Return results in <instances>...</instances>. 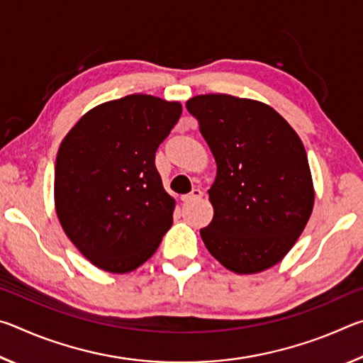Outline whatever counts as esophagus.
I'll return each instance as SVG.
<instances>
[{"instance_id": "1", "label": "esophagus", "mask_w": 363, "mask_h": 363, "mask_svg": "<svg viewBox=\"0 0 363 363\" xmlns=\"http://www.w3.org/2000/svg\"><path fill=\"white\" fill-rule=\"evenodd\" d=\"M201 196H203V192H201L200 189H194L190 194L182 195V201H186V203H189V201L199 200V199H201Z\"/></svg>"}]
</instances>
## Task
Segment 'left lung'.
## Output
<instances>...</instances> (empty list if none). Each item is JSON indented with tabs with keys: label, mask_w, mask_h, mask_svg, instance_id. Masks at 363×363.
<instances>
[{
	"label": "left lung",
	"mask_w": 363,
	"mask_h": 363,
	"mask_svg": "<svg viewBox=\"0 0 363 363\" xmlns=\"http://www.w3.org/2000/svg\"><path fill=\"white\" fill-rule=\"evenodd\" d=\"M216 162L213 220L200 229L211 256L238 275L279 264L303 233L315 190L303 140L270 106L230 94L186 102Z\"/></svg>",
	"instance_id": "obj_1"
}]
</instances>
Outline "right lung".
<instances>
[{
  "instance_id": "obj_1",
  "label": "right lung",
  "mask_w": 363,
  "mask_h": 363,
  "mask_svg": "<svg viewBox=\"0 0 363 363\" xmlns=\"http://www.w3.org/2000/svg\"><path fill=\"white\" fill-rule=\"evenodd\" d=\"M182 113L177 101L130 94L99 104L60 143L54 206L65 235L97 269L128 274L173 224L155 152Z\"/></svg>"
}]
</instances>
